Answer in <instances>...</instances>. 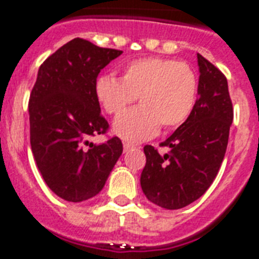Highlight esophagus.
<instances>
[{
  "mask_svg": "<svg viewBox=\"0 0 259 259\" xmlns=\"http://www.w3.org/2000/svg\"><path fill=\"white\" fill-rule=\"evenodd\" d=\"M134 144H130V143H123V148H124V152H128L130 149L134 148Z\"/></svg>",
  "mask_w": 259,
  "mask_h": 259,
  "instance_id": "34e87169",
  "label": "esophagus"
}]
</instances>
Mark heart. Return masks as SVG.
Wrapping results in <instances>:
<instances>
[{"label":"heart","instance_id":"heart-1","mask_svg":"<svg viewBox=\"0 0 259 259\" xmlns=\"http://www.w3.org/2000/svg\"><path fill=\"white\" fill-rule=\"evenodd\" d=\"M198 80L191 66L168 58H143L124 66L120 78L102 75L95 95L107 114L117 115L138 99L142 106L125 111L114 123L115 134L128 142H143L160 130L181 125L197 99Z\"/></svg>","mask_w":259,"mask_h":259}]
</instances>
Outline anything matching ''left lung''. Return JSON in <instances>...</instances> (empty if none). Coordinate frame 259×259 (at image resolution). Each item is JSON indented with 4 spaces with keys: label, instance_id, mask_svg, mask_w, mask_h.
<instances>
[{
    "label": "left lung",
    "instance_id": "obj_1",
    "mask_svg": "<svg viewBox=\"0 0 259 259\" xmlns=\"http://www.w3.org/2000/svg\"><path fill=\"white\" fill-rule=\"evenodd\" d=\"M198 98L191 116L160 147V155L145 145L147 163L140 184L149 201L165 209H181L206 192L219 173L233 121V104L226 76L197 54Z\"/></svg>",
    "mask_w": 259,
    "mask_h": 259
}]
</instances>
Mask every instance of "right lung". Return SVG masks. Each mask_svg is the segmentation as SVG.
Masks as SVG:
<instances>
[{
	"mask_svg": "<svg viewBox=\"0 0 259 259\" xmlns=\"http://www.w3.org/2000/svg\"><path fill=\"white\" fill-rule=\"evenodd\" d=\"M121 53L74 38L38 71L29 99L30 145L45 183L66 201L80 202L99 193L123 152L117 136L102 144L87 142L110 128L100 114L95 82Z\"/></svg>",
	"mask_w": 259,
	"mask_h": 259,
	"instance_id": "add662e5",
	"label": "right lung"
}]
</instances>
